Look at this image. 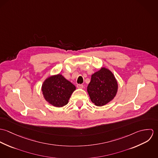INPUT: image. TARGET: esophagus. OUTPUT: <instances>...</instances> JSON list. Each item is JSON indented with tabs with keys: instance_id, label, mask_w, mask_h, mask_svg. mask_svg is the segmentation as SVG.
<instances>
[{
	"instance_id": "esophagus-1",
	"label": "esophagus",
	"mask_w": 158,
	"mask_h": 158,
	"mask_svg": "<svg viewBox=\"0 0 158 158\" xmlns=\"http://www.w3.org/2000/svg\"><path fill=\"white\" fill-rule=\"evenodd\" d=\"M77 88H78V89H83L84 86H83V85H77Z\"/></svg>"
}]
</instances>
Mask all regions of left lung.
<instances>
[{
    "instance_id": "8db88e82",
    "label": "left lung",
    "mask_w": 158,
    "mask_h": 158,
    "mask_svg": "<svg viewBox=\"0 0 158 158\" xmlns=\"http://www.w3.org/2000/svg\"><path fill=\"white\" fill-rule=\"evenodd\" d=\"M118 90V83L113 72L103 67L91 75L87 91L91 102L95 106H102L115 97Z\"/></svg>"
}]
</instances>
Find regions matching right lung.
<instances>
[{
  "instance_id": "add662e5",
  "label": "right lung",
  "mask_w": 158,
  "mask_h": 158,
  "mask_svg": "<svg viewBox=\"0 0 158 158\" xmlns=\"http://www.w3.org/2000/svg\"><path fill=\"white\" fill-rule=\"evenodd\" d=\"M75 89L76 87L60 73L48 77L41 87L45 101L58 108L68 104L72 94Z\"/></svg>"
}]
</instances>
